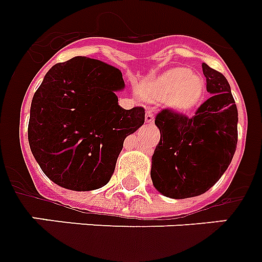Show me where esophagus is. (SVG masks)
Returning <instances> with one entry per match:
<instances>
[{
    "label": "esophagus",
    "instance_id": "34e87169",
    "mask_svg": "<svg viewBox=\"0 0 262 262\" xmlns=\"http://www.w3.org/2000/svg\"><path fill=\"white\" fill-rule=\"evenodd\" d=\"M144 121H146L147 124H152V123H154V114H152V112L150 110L146 111V116H144Z\"/></svg>",
    "mask_w": 262,
    "mask_h": 262
}]
</instances>
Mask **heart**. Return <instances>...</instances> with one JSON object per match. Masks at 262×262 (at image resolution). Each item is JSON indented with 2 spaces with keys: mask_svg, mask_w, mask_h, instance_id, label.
Masks as SVG:
<instances>
[{
  "mask_svg": "<svg viewBox=\"0 0 262 262\" xmlns=\"http://www.w3.org/2000/svg\"><path fill=\"white\" fill-rule=\"evenodd\" d=\"M206 82L202 75L192 74L189 69L173 68L148 79L141 93L148 102L165 100L170 110L187 114L198 106L204 97Z\"/></svg>",
  "mask_w": 262,
  "mask_h": 262,
  "instance_id": "heart-1",
  "label": "heart"
}]
</instances>
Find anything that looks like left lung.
<instances>
[{
  "label": "left lung",
  "mask_w": 262,
  "mask_h": 262,
  "mask_svg": "<svg viewBox=\"0 0 262 262\" xmlns=\"http://www.w3.org/2000/svg\"><path fill=\"white\" fill-rule=\"evenodd\" d=\"M211 97L193 118L164 110L157 115L161 133L151 157L152 185L170 199L203 194L227 170L237 148L238 111L227 79L203 63Z\"/></svg>",
  "instance_id": "8db88e82"
}]
</instances>
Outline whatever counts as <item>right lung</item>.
<instances>
[{
	"instance_id": "obj_1",
	"label": "right lung",
	"mask_w": 262,
	"mask_h": 262,
	"mask_svg": "<svg viewBox=\"0 0 262 262\" xmlns=\"http://www.w3.org/2000/svg\"><path fill=\"white\" fill-rule=\"evenodd\" d=\"M119 69L75 56L54 64L35 92L29 112L31 151L52 183L93 190L114 174L123 142L144 123V110H124Z\"/></svg>"
}]
</instances>
